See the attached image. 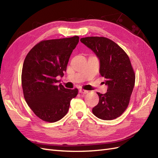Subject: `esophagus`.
Listing matches in <instances>:
<instances>
[{"mask_svg": "<svg viewBox=\"0 0 158 158\" xmlns=\"http://www.w3.org/2000/svg\"><path fill=\"white\" fill-rule=\"evenodd\" d=\"M88 92H89L88 91L83 89H79V93H80V94H87Z\"/></svg>", "mask_w": 158, "mask_h": 158, "instance_id": "34e87169", "label": "esophagus"}]
</instances>
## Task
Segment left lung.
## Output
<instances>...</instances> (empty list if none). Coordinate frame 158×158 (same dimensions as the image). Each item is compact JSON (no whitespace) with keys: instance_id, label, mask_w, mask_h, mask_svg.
<instances>
[{"instance_id":"left-lung-1","label":"left lung","mask_w":158,"mask_h":158,"mask_svg":"<svg viewBox=\"0 0 158 158\" xmlns=\"http://www.w3.org/2000/svg\"><path fill=\"white\" fill-rule=\"evenodd\" d=\"M80 40L98 56L100 74L108 85L106 94L97 93L99 102L93 108V114L103 120L116 119L127 108L135 85V75L129 56L106 37H87Z\"/></svg>"}]
</instances>
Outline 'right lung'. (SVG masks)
I'll return each mask as SVG.
<instances>
[{
	"label": "right lung",
	"instance_id": "right-lung-1",
	"mask_svg": "<svg viewBox=\"0 0 158 158\" xmlns=\"http://www.w3.org/2000/svg\"><path fill=\"white\" fill-rule=\"evenodd\" d=\"M79 37L43 40L28 52L23 63L21 82L27 103L39 118L53 123L69 110L78 89L56 85V77L63 76L73 50Z\"/></svg>",
	"mask_w": 158,
	"mask_h": 158
}]
</instances>
